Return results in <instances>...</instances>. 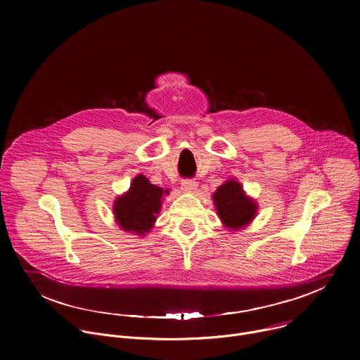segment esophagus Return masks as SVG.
I'll return each instance as SVG.
<instances>
[{
  "mask_svg": "<svg viewBox=\"0 0 360 360\" xmlns=\"http://www.w3.org/2000/svg\"><path fill=\"white\" fill-rule=\"evenodd\" d=\"M196 188H198V184L192 179H185L181 184V191L185 193H193L196 191Z\"/></svg>",
  "mask_w": 360,
  "mask_h": 360,
  "instance_id": "1",
  "label": "esophagus"
}]
</instances>
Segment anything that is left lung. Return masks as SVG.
I'll return each mask as SVG.
<instances>
[{
    "label": "left lung",
    "instance_id": "1",
    "mask_svg": "<svg viewBox=\"0 0 360 360\" xmlns=\"http://www.w3.org/2000/svg\"><path fill=\"white\" fill-rule=\"evenodd\" d=\"M212 200L217 215L229 232H238L249 226L259 210L256 200L246 195L243 186L235 178L218 186L212 193Z\"/></svg>",
    "mask_w": 360,
    "mask_h": 360
}]
</instances>
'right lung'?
I'll use <instances>...</instances> for the list:
<instances>
[{
	"label": "right lung",
	"mask_w": 360,
	"mask_h": 360,
	"mask_svg": "<svg viewBox=\"0 0 360 360\" xmlns=\"http://www.w3.org/2000/svg\"><path fill=\"white\" fill-rule=\"evenodd\" d=\"M164 195H169V189L150 184L142 174L136 175L129 189L114 200L112 212L115 222L128 233L146 235L157 222Z\"/></svg>",
	"instance_id": "1"
}]
</instances>
